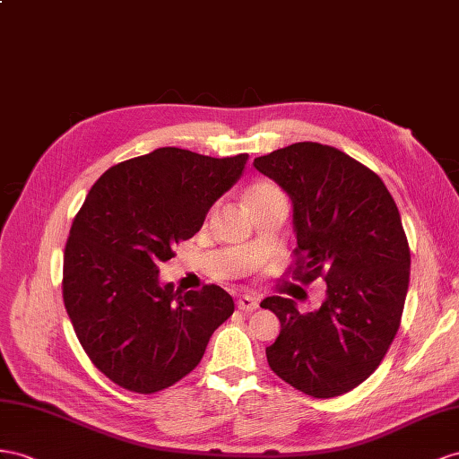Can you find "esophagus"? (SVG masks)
I'll return each instance as SVG.
<instances>
[{
    "mask_svg": "<svg viewBox=\"0 0 459 459\" xmlns=\"http://www.w3.org/2000/svg\"><path fill=\"white\" fill-rule=\"evenodd\" d=\"M237 308L242 312H254L257 308V300L254 297H240L237 300Z\"/></svg>",
    "mask_w": 459,
    "mask_h": 459,
    "instance_id": "obj_1",
    "label": "esophagus"
}]
</instances>
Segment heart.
I'll use <instances>...</instances> for the list:
<instances>
[{"instance_id": "obj_1", "label": "heart", "mask_w": 459, "mask_h": 459, "mask_svg": "<svg viewBox=\"0 0 459 459\" xmlns=\"http://www.w3.org/2000/svg\"><path fill=\"white\" fill-rule=\"evenodd\" d=\"M281 190L273 184V182H267V180H257L254 182L248 190H246V204L254 205L257 202H264L267 197H273L279 195Z\"/></svg>"}]
</instances>
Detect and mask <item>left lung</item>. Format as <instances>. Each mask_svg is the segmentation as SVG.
Here are the masks:
<instances>
[{"label":"left lung","instance_id":"left-lung-1","mask_svg":"<svg viewBox=\"0 0 459 459\" xmlns=\"http://www.w3.org/2000/svg\"><path fill=\"white\" fill-rule=\"evenodd\" d=\"M292 202L302 285L325 281L314 312L267 297L281 332L265 349L272 370L299 392L327 399L378 368L402 324L411 252L397 205L376 172L330 145L302 141L254 159Z\"/></svg>","mask_w":459,"mask_h":459}]
</instances>
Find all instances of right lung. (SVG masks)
Returning a JSON list of instances; mask_svg holds the SVG:
<instances>
[{
    "label": "right lung",
    "mask_w": 459,
    "mask_h": 459,
    "mask_svg": "<svg viewBox=\"0 0 459 459\" xmlns=\"http://www.w3.org/2000/svg\"><path fill=\"white\" fill-rule=\"evenodd\" d=\"M246 160V152L213 159L160 147L108 169L75 215L64 252V304L92 364L124 390L155 394L182 380L232 316L227 290L162 287L159 264L202 229Z\"/></svg>",
    "instance_id": "obj_1"
}]
</instances>
